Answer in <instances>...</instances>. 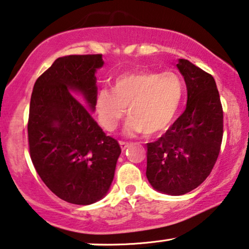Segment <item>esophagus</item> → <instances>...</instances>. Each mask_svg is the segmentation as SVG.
<instances>
[{
  "instance_id": "obj_1",
  "label": "esophagus",
  "mask_w": 249,
  "mask_h": 249,
  "mask_svg": "<svg viewBox=\"0 0 249 249\" xmlns=\"http://www.w3.org/2000/svg\"><path fill=\"white\" fill-rule=\"evenodd\" d=\"M119 145H121L122 150H126L130 143H127V142H124V141H119Z\"/></svg>"
}]
</instances>
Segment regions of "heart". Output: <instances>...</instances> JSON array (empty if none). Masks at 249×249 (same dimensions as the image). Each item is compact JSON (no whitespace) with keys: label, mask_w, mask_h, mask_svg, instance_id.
<instances>
[{"label":"heart","mask_w":249,"mask_h":249,"mask_svg":"<svg viewBox=\"0 0 249 249\" xmlns=\"http://www.w3.org/2000/svg\"><path fill=\"white\" fill-rule=\"evenodd\" d=\"M183 97V83L173 71H137L116 77L112 90L102 88L95 97L99 123L114 131L126 114V135H157L167 131Z\"/></svg>","instance_id":"obj_1"}]
</instances>
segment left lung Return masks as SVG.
Wrapping results in <instances>:
<instances>
[{
  "label": "left lung",
  "instance_id": "obj_1",
  "mask_svg": "<svg viewBox=\"0 0 249 249\" xmlns=\"http://www.w3.org/2000/svg\"><path fill=\"white\" fill-rule=\"evenodd\" d=\"M187 107L166 133L147 144V178L159 192L180 196L206 180L220 154L223 110L213 76L178 59Z\"/></svg>",
  "mask_w": 249,
  "mask_h": 249
}]
</instances>
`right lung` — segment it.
Here are the masks:
<instances>
[{"label":"right lung","instance_id":"add662e5","mask_svg":"<svg viewBox=\"0 0 249 249\" xmlns=\"http://www.w3.org/2000/svg\"><path fill=\"white\" fill-rule=\"evenodd\" d=\"M104 64L102 54L58 58L35 82L31 98L33 164L55 196L75 205L93 204L107 195L122 151L92 118L95 72Z\"/></svg>","mask_w":249,"mask_h":249}]
</instances>
